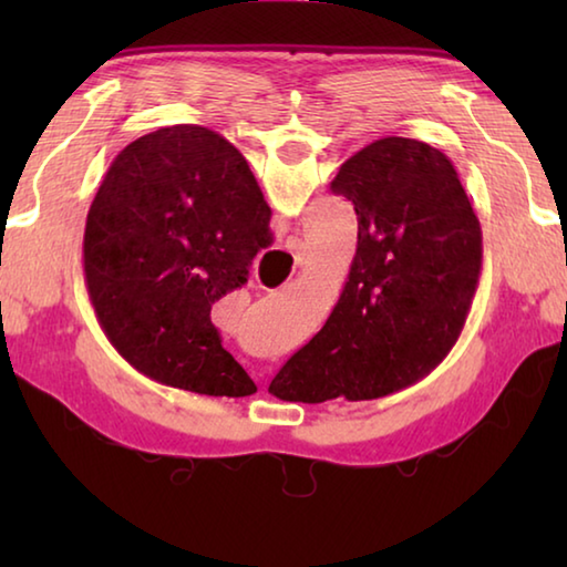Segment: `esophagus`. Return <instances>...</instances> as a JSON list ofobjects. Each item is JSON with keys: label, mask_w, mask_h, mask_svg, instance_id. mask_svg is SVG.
I'll list each match as a JSON object with an SVG mask.
<instances>
[{"label": "esophagus", "mask_w": 567, "mask_h": 567, "mask_svg": "<svg viewBox=\"0 0 567 567\" xmlns=\"http://www.w3.org/2000/svg\"><path fill=\"white\" fill-rule=\"evenodd\" d=\"M287 245H290V249H300L302 247V243L297 237H290V243H287Z\"/></svg>", "instance_id": "34e87169"}]
</instances>
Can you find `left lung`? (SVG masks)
Returning a JSON list of instances; mask_svg holds the SVG:
<instances>
[{"label":"left lung","mask_w":567,"mask_h":567,"mask_svg":"<svg viewBox=\"0 0 567 567\" xmlns=\"http://www.w3.org/2000/svg\"><path fill=\"white\" fill-rule=\"evenodd\" d=\"M332 192L354 205L358 249L322 330L270 392L290 402L378 400L453 350L483 270V229L457 169L427 142L382 137L342 162Z\"/></svg>","instance_id":"obj_1"}]
</instances>
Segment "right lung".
Instances as JSON below:
<instances>
[{
	"instance_id": "right-lung-1",
	"label": "right lung",
	"mask_w": 567,
	"mask_h": 567,
	"mask_svg": "<svg viewBox=\"0 0 567 567\" xmlns=\"http://www.w3.org/2000/svg\"><path fill=\"white\" fill-rule=\"evenodd\" d=\"M272 209L217 132L175 124L124 147L84 225V282L104 334L152 380L199 395L257 392L209 320L272 243Z\"/></svg>"
}]
</instances>
